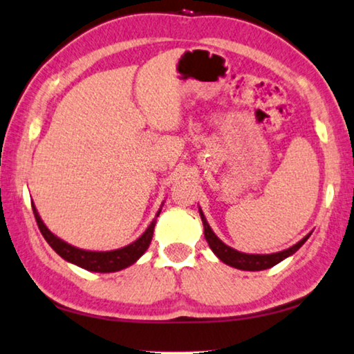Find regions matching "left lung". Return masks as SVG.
<instances>
[{"label":"left lung","instance_id":"1","mask_svg":"<svg viewBox=\"0 0 354 354\" xmlns=\"http://www.w3.org/2000/svg\"><path fill=\"white\" fill-rule=\"evenodd\" d=\"M198 213H201V218L203 223V234H205V239H207L208 245H210V248H212V252L215 253V255L220 258L223 263H226V265L237 268V270H242V271H263V270H268V268L276 266L277 263H281L282 260H286V258L292 257L293 253H295L298 248H300L303 243L308 241V237L311 236V232H310L308 236L303 237L300 242H297L295 245L288 247L282 252L268 253V255H258V253H243V252L234 250L232 247L226 245V243L223 242L215 232H213V229L210 227V225H208L207 218H205V215H203V212L201 210V208H198Z\"/></svg>","mask_w":354,"mask_h":354}]
</instances>
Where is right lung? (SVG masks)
Masks as SVG:
<instances>
[{
	"label": "right lung",
	"instance_id": "1",
	"mask_svg": "<svg viewBox=\"0 0 354 354\" xmlns=\"http://www.w3.org/2000/svg\"><path fill=\"white\" fill-rule=\"evenodd\" d=\"M32 208H33V215H35V220H37L39 231H41L43 237L46 239V242L51 245L53 250L56 252L59 257H62L66 261L91 272H115V271L125 270V268L131 266L133 263H136L139 258L144 255V252L149 248V243H151L152 236H153V227H156V223H157V216L160 215L162 212V207H160V210L157 212L156 218L151 221V225L147 226L146 231H144L136 241L129 243V245L117 248V250L97 252V250H83V248L73 247L68 242L62 241L61 237H57L56 234H53L46 227V225H44L41 220V216H39L37 207L33 205V202H32Z\"/></svg>",
	"mask_w": 354,
	"mask_h": 354
}]
</instances>
